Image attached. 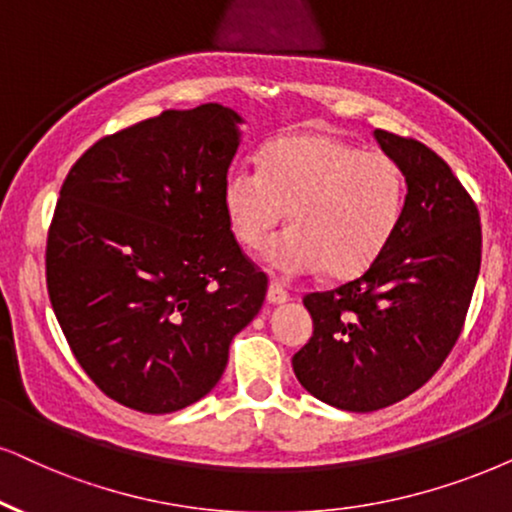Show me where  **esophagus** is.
Wrapping results in <instances>:
<instances>
[{
	"instance_id": "34e87169",
	"label": "esophagus",
	"mask_w": 512,
	"mask_h": 512,
	"mask_svg": "<svg viewBox=\"0 0 512 512\" xmlns=\"http://www.w3.org/2000/svg\"><path fill=\"white\" fill-rule=\"evenodd\" d=\"M267 300H269V304H283L290 300V293L278 281H271L269 290H267Z\"/></svg>"
}]
</instances>
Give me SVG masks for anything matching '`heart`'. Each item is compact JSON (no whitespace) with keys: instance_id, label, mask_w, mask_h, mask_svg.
Masks as SVG:
<instances>
[{"instance_id":"heart-1","label":"heart","mask_w":512,"mask_h":512,"mask_svg":"<svg viewBox=\"0 0 512 512\" xmlns=\"http://www.w3.org/2000/svg\"><path fill=\"white\" fill-rule=\"evenodd\" d=\"M404 172L383 151H364L328 134H297L262 151L260 170L234 163L222 186L231 231L243 248L260 250L278 274L302 276L326 267L352 276L383 252L404 215Z\"/></svg>"}]
</instances>
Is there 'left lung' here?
Listing matches in <instances>:
<instances>
[{
    "label": "left lung",
    "mask_w": 512,
    "mask_h": 512,
    "mask_svg": "<svg viewBox=\"0 0 512 512\" xmlns=\"http://www.w3.org/2000/svg\"><path fill=\"white\" fill-rule=\"evenodd\" d=\"M373 137L404 172V215L364 274L304 297L314 335L293 357L304 390L357 413L397 404L437 373L482 262L480 212L451 167L420 141Z\"/></svg>",
    "instance_id": "obj_1"
}]
</instances>
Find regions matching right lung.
Returning <instances> with one entry per match:
<instances>
[{
  "label": "right lung",
  "mask_w": 512,
  "mask_h": 512,
  "mask_svg": "<svg viewBox=\"0 0 512 512\" xmlns=\"http://www.w3.org/2000/svg\"><path fill=\"white\" fill-rule=\"evenodd\" d=\"M243 118L222 103L165 111L89 148L61 186L47 288L96 387L172 413L222 378L267 276L238 248L222 203Z\"/></svg>",
  "instance_id": "1"
}]
</instances>
